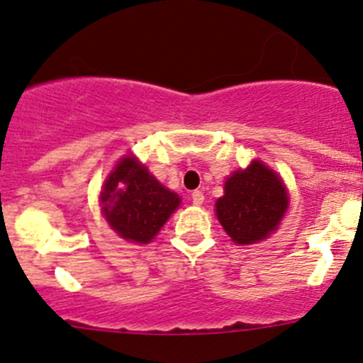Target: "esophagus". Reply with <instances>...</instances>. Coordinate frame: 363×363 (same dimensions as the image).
Here are the masks:
<instances>
[{"label": "esophagus", "mask_w": 363, "mask_h": 363, "mask_svg": "<svg viewBox=\"0 0 363 363\" xmlns=\"http://www.w3.org/2000/svg\"><path fill=\"white\" fill-rule=\"evenodd\" d=\"M191 200L195 205H202L203 203V193L200 191V189H196V191L191 193Z\"/></svg>", "instance_id": "34e87169"}]
</instances>
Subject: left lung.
<instances>
[{"instance_id":"left-lung-1","label":"left lung","mask_w":363,"mask_h":363,"mask_svg":"<svg viewBox=\"0 0 363 363\" xmlns=\"http://www.w3.org/2000/svg\"><path fill=\"white\" fill-rule=\"evenodd\" d=\"M283 179L255 160L225 181V195L216 202V216L235 244H256L277 230L288 208Z\"/></svg>"}]
</instances>
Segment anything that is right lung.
<instances>
[{"instance_id":"1","label":"right lung","mask_w":363,"mask_h":363,"mask_svg":"<svg viewBox=\"0 0 363 363\" xmlns=\"http://www.w3.org/2000/svg\"><path fill=\"white\" fill-rule=\"evenodd\" d=\"M101 212L123 239L149 244L181 205V196L160 184L135 156L116 164L100 195Z\"/></svg>"}]
</instances>
